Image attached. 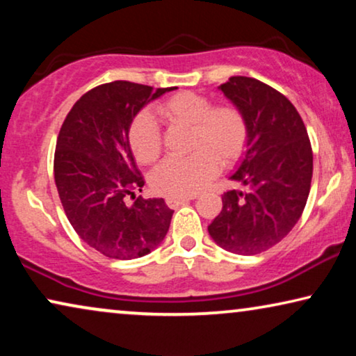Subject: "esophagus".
Segmentation results:
<instances>
[{"label": "esophagus", "instance_id": "34e87169", "mask_svg": "<svg viewBox=\"0 0 356 356\" xmlns=\"http://www.w3.org/2000/svg\"><path fill=\"white\" fill-rule=\"evenodd\" d=\"M191 199H196V196H181V197H167V206L168 207H178L184 202H189Z\"/></svg>", "mask_w": 356, "mask_h": 356}]
</instances>
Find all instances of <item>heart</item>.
Segmentation results:
<instances>
[{"mask_svg":"<svg viewBox=\"0 0 356 356\" xmlns=\"http://www.w3.org/2000/svg\"><path fill=\"white\" fill-rule=\"evenodd\" d=\"M172 126H189L188 157L163 160L150 177L154 191L168 197L193 196L213 178L218 167L240 159L248 143L245 115L235 105H216L206 95L179 92L157 106ZM129 145L140 163H152L162 152V134L150 113H139L129 128Z\"/></svg>","mask_w":356,"mask_h":356,"instance_id":"b5f03b06","label":"heart"}]
</instances>
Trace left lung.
Here are the masks:
<instances>
[{"mask_svg": "<svg viewBox=\"0 0 356 356\" xmlns=\"http://www.w3.org/2000/svg\"><path fill=\"white\" fill-rule=\"evenodd\" d=\"M248 123L245 157L232 179L246 191L223 193V207L207 227L218 246L252 256L289 235L308 201L313 150L291 102L264 82L233 76L218 87Z\"/></svg>", "mask_w": 356, "mask_h": 356, "instance_id": "8db88e82", "label": "left lung"}]
</instances>
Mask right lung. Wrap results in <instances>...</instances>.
Segmentation results:
<instances>
[{"label":"right lung","mask_w":356,"mask_h":356,"mask_svg":"<svg viewBox=\"0 0 356 356\" xmlns=\"http://www.w3.org/2000/svg\"><path fill=\"white\" fill-rule=\"evenodd\" d=\"M177 87L115 81L81 97L56 140L55 183L66 217L90 248L111 259H136L167 235L173 211L162 197H136L144 178L129 145V128L149 102ZM131 195L133 204L125 202Z\"/></svg>","instance_id":"obj_1"}]
</instances>
